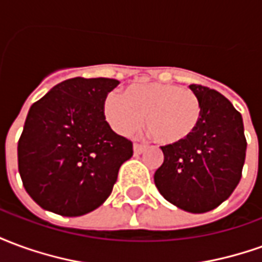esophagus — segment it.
Masks as SVG:
<instances>
[{"mask_svg": "<svg viewBox=\"0 0 262 262\" xmlns=\"http://www.w3.org/2000/svg\"><path fill=\"white\" fill-rule=\"evenodd\" d=\"M144 150H146V146H143V144H139V143H135V146H133V151H135V156H139V154H142Z\"/></svg>", "mask_w": 262, "mask_h": 262, "instance_id": "1", "label": "esophagus"}]
</instances>
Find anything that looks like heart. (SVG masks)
I'll use <instances>...</instances> for the list:
<instances>
[{
	"label": "heart",
	"instance_id": "1",
	"mask_svg": "<svg viewBox=\"0 0 262 262\" xmlns=\"http://www.w3.org/2000/svg\"><path fill=\"white\" fill-rule=\"evenodd\" d=\"M103 118L120 136H130L143 125L161 144H177L193 135L202 116L196 94L174 84H135L123 95L111 92L103 99Z\"/></svg>",
	"mask_w": 262,
	"mask_h": 262
}]
</instances>
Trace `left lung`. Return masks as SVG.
Masks as SVG:
<instances>
[{"mask_svg": "<svg viewBox=\"0 0 262 262\" xmlns=\"http://www.w3.org/2000/svg\"><path fill=\"white\" fill-rule=\"evenodd\" d=\"M202 105L193 135L177 144L161 146L164 163L154 184L177 208L205 213L225 202L240 182L247 142L243 118L220 92L192 84Z\"/></svg>", "mask_w": 262, "mask_h": 262, "instance_id": "obj_1", "label": "left lung"}]
</instances>
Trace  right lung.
<instances>
[{"label":"right lung","instance_id":"obj_1","mask_svg":"<svg viewBox=\"0 0 262 262\" xmlns=\"http://www.w3.org/2000/svg\"><path fill=\"white\" fill-rule=\"evenodd\" d=\"M119 81L70 78L33 103L18 142L26 192L46 210L82 216L112 192L133 144L103 118V99Z\"/></svg>","mask_w":262,"mask_h":262}]
</instances>
